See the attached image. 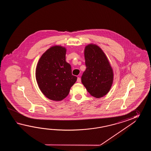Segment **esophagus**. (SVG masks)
<instances>
[{"label": "esophagus", "instance_id": "esophagus-1", "mask_svg": "<svg viewBox=\"0 0 151 151\" xmlns=\"http://www.w3.org/2000/svg\"><path fill=\"white\" fill-rule=\"evenodd\" d=\"M77 82L79 83H81V79H80V78L78 77V78H77Z\"/></svg>", "mask_w": 151, "mask_h": 151}]
</instances>
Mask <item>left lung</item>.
<instances>
[{
	"instance_id": "obj_1",
	"label": "left lung",
	"mask_w": 151,
	"mask_h": 151,
	"mask_svg": "<svg viewBox=\"0 0 151 151\" xmlns=\"http://www.w3.org/2000/svg\"><path fill=\"white\" fill-rule=\"evenodd\" d=\"M86 70L81 83L92 96L100 98L109 92L114 78L109 60L99 46L89 44L84 49Z\"/></svg>"
}]
</instances>
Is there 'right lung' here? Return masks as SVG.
Segmentation results:
<instances>
[{"instance_id": "right-lung-1", "label": "right lung", "mask_w": 151, "mask_h": 151, "mask_svg": "<svg viewBox=\"0 0 151 151\" xmlns=\"http://www.w3.org/2000/svg\"><path fill=\"white\" fill-rule=\"evenodd\" d=\"M66 48L55 45L42 55L37 65L35 78L39 88L49 99L61 101L68 96L77 80L66 61Z\"/></svg>"}]
</instances>
